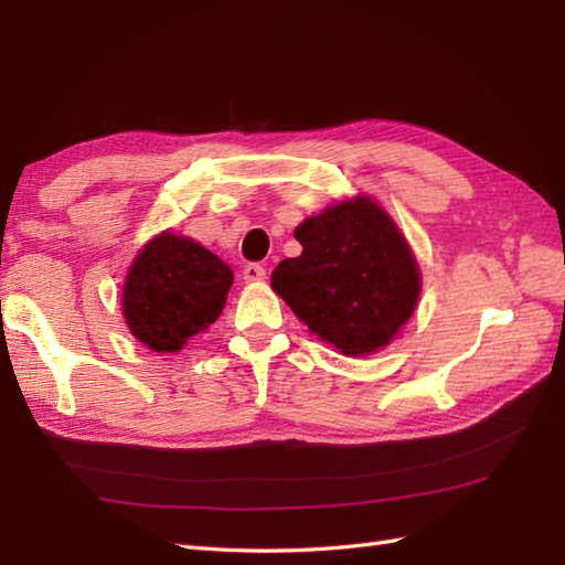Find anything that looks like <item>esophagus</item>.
I'll return each instance as SVG.
<instances>
[{
    "label": "esophagus",
    "instance_id": "esophagus-1",
    "mask_svg": "<svg viewBox=\"0 0 565 565\" xmlns=\"http://www.w3.org/2000/svg\"><path fill=\"white\" fill-rule=\"evenodd\" d=\"M243 276H245V281H249V284H255V281H264V279H267V269H264L262 264L252 262V264H247V267H245Z\"/></svg>",
    "mask_w": 565,
    "mask_h": 565
}]
</instances>
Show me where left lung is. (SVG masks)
Returning <instances> with one entry per match:
<instances>
[{"mask_svg": "<svg viewBox=\"0 0 565 565\" xmlns=\"http://www.w3.org/2000/svg\"><path fill=\"white\" fill-rule=\"evenodd\" d=\"M294 235L303 252L271 271V289L342 354L391 344L419 296L415 255L391 215L356 196L306 218Z\"/></svg>", "mask_w": 565, "mask_h": 565, "instance_id": "1", "label": "left lung"}]
</instances>
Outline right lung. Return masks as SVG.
I'll use <instances>...</instances> for the list:
<instances>
[{
	"label": "right lung",
	"instance_id": "1",
	"mask_svg": "<svg viewBox=\"0 0 565 565\" xmlns=\"http://www.w3.org/2000/svg\"><path fill=\"white\" fill-rule=\"evenodd\" d=\"M233 271L211 249L170 231L152 237L130 264L124 286L128 330L154 352H179L218 320Z\"/></svg>",
	"mask_w": 565,
	"mask_h": 565
}]
</instances>
